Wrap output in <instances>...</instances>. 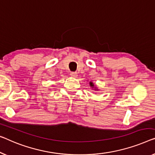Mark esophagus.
<instances>
[{
	"label": "esophagus",
	"instance_id": "34e87169",
	"mask_svg": "<svg viewBox=\"0 0 155 155\" xmlns=\"http://www.w3.org/2000/svg\"><path fill=\"white\" fill-rule=\"evenodd\" d=\"M71 77H77V72H71L70 74Z\"/></svg>",
	"mask_w": 155,
	"mask_h": 155
}]
</instances>
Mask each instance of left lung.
Segmentation results:
<instances>
[{
  "mask_svg": "<svg viewBox=\"0 0 155 155\" xmlns=\"http://www.w3.org/2000/svg\"><path fill=\"white\" fill-rule=\"evenodd\" d=\"M89 84H90V86L91 87L92 90H93V91H100V89H99L98 87H97L96 85H94V84H93V82L90 81V82H89Z\"/></svg>",
  "mask_w": 155,
  "mask_h": 155,
  "instance_id": "obj_1",
  "label": "left lung"
}]
</instances>
